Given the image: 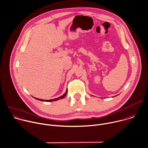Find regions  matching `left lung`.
I'll return each mask as SVG.
<instances>
[{
	"instance_id": "obj_1",
	"label": "left lung",
	"mask_w": 148,
	"mask_h": 148,
	"mask_svg": "<svg viewBox=\"0 0 148 148\" xmlns=\"http://www.w3.org/2000/svg\"><path fill=\"white\" fill-rule=\"evenodd\" d=\"M116 96H117V95H116Z\"/></svg>"
}]
</instances>
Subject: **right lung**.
<instances>
[{
    "instance_id": "right-lung-1",
    "label": "right lung",
    "mask_w": 148,
    "mask_h": 148,
    "mask_svg": "<svg viewBox=\"0 0 148 148\" xmlns=\"http://www.w3.org/2000/svg\"><path fill=\"white\" fill-rule=\"evenodd\" d=\"M67 91H68V90L66 89V92H65V93L62 95V96H60V97H58V98H56V99H51V100H42V99H37V98H36V97H34V99H37V100H40V101H46V102H50V101H56V100H60V99H63V98H64L65 96H66V94H67Z\"/></svg>"
}]
</instances>
